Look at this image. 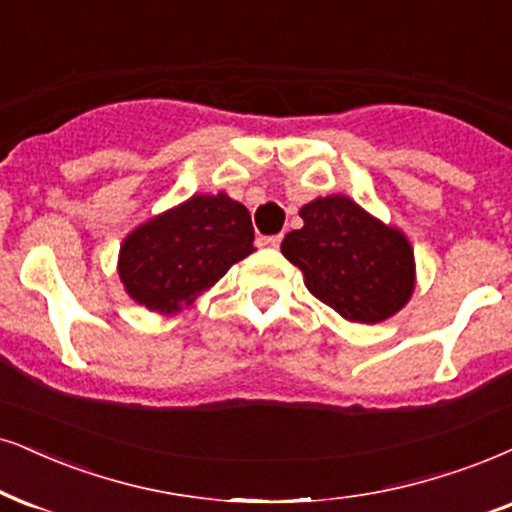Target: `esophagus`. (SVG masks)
Listing matches in <instances>:
<instances>
[{
  "mask_svg": "<svg viewBox=\"0 0 512 512\" xmlns=\"http://www.w3.org/2000/svg\"><path fill=\"white\" fill-rule=\"evenodd\" d=\"M281 234L278 236H262V238H257V245H260V248H278V245H281Z\"/></svg>",
  "mask_w": 512,
  "mask_h": 512,
  "instance_id": "34e87169",
  "label": "esophagus"
}]
</instances>
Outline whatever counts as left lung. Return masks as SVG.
<instances>
[{
	"instance_id": "1",
	"label": "left lung",
	"mask_w": 512,
	"mask_h": 512,
	"mask_svg": "<svg viewBox=\"0 0 512 512\" xmlns=\"http://www.w3.org/2000/svg\"><path fill=\"white\" fill-rule=\"evenodd\" d=\"M300 217L302 229L283 238L281 252L316 300L352 323H380L406 307L416 260L404 231L342 193L309 200Z\"/></svg>"
}]
</instances>
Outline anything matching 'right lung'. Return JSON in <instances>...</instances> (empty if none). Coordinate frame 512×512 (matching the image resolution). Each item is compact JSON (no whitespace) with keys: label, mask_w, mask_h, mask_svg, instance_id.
Segmentation results:
<instances>
[{"label":"right lung","mask_w":512,"mask_h":512,"mask_svg":"<svg viewBox=\"0 0 512 512\" xmlns=\"http://www.w3.org/2000/svg\"><path fill=\"white\" fill-rule=\"evenodd\" d=\"M252 241L245 205L224 191L196 193L129 231L118 274L125 293L148 312L177 314L245 260L255 250Z\"/></svg>","instance_id":"add662e5"}]
</instances>
